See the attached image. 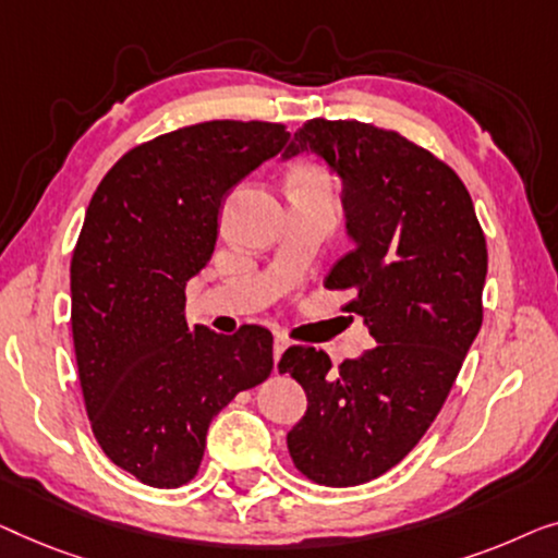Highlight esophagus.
<instances>
[{
    "mask_svg": "<svg viewBox=\"0 0 558 558\" xmlns=\"http://www.w3.org/2000/svg\"><path fill=\"white\" fill-rule=\"evenodd\" d=\"M288 349V341L282 336H276V343H272V356H276V372H278V361L282 356V351Z\"/></svg>",
    "mask_w": 558,
    "mask_h": 558,
    "instance_id": "1",
    "label": "esophagus"
}]
</instances>
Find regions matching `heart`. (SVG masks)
I'll list each match as a JSON object with an SVG mask.
<instances>
[{"mask_svg": "<svg viewBox=\"0 0 558 558\" xmlns=\"http://www.w3.org/2000/svg\"><path fill=\"white\" fill-rule=\"evenodd\" d=\"M290 192L308 194V197H331V179L316 161H301L288 174Z\"/></svg>", "mask_w": 558, "mask_h": 558, "instance_id": "obj_1", "label": "heart"}]
</instances>
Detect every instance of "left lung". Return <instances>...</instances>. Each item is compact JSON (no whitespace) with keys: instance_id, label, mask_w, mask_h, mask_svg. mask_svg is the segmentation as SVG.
Segmentation results:
<instances>
[{"instance_id":"left-lung-1","label":"left lung","mask_w":558,"mask_h":558,"mask_svg":"<svg viewBox=\"0 0 558 558\" xmlns=\"http://www.w3.org/2000/svg\"><path fill=\"white\" fill-rule=\"evenodd\" d=\"M318 154L343 179L349 250L328 290H354L376 347L333 368L324 349L290 347L280 372L308 399L288 433L293 465L351 488L402 462L442 410L483 324L488 247L460 177L399 131L311 119L286 156Z\"/></svg>"}]
</instances>
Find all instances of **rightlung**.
Returning a JSON list of instances; mask_svg holds the SVG:
<instances>
[{
  "instance_id": "right-lung-1",
  "label": "right lung",
  "mask_w": 558,
  "mask_h": 558,
  "mask_svg": "<svg viewBox=\"0 0 558 558\" xmlns=\"http://www.w3.org/2000/svg\"><path fill=\"white\" fill-rule=\"evenodd\" d=\"M270 121H204L133 146L100 179L70 260L77 376L100 450L151 488L197 475L209 422L272 372V333L190 326L222 197L276 156Z\"/></svg>"
}]
</instances>
